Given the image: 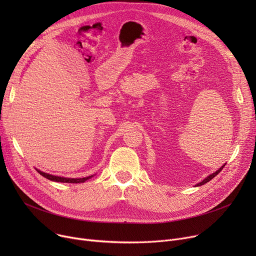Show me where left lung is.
<instances>
[{
  "mask_svg": "<svg viewBox=\"0 0 256 256\" xmlns=\"http://www.w3.org/2000/svg\"><path fill=\"white\" fill-rule=\"evenodd\" d=\"M225 165H226V164H224V165H223V166H222V167H221V168H220V169H218V170H217V171H216V172H214V173H212V174H210V176H208V178H206V180H202V182H199V184H197V186H202V184H206V182H210V180H212V178H214V176H218V173H220V172H221V171H222V169H223V168H224V166H225Z\"/></svg>",
  "mask_w": 256,
  "mask_h": 256,
  "instance_id": "left-lung-1",
  "label": "left lung"
}]
</instances>
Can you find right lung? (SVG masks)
I'll return each mask as SVG.
<instances>
[{"instance_id": "right-lung-1", "label": "right lung", "mask_w": 256, "mask_h": 256, "mask_svg": "<svg viewBox=\"0 0 256 256\" xmlns=\"http://www.w3.org/2000/svg\"><path fill=\"white\" fill-rule=\"evenodd\" d=\"M38 173H40V176H42L44 178L52 180V182H70V184H78V182H84L85 180H89L91 176L88 178H61V176H52V174L48 173H44L40 170H37Z\"/></svg>"}]
</instances>
